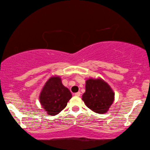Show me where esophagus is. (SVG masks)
I'll return each instance as SVG.
<instances>
[{"instance_id": "esophagus-1", "label": "esophagus", "mask_w": 150, "mask_h": 150, "mask_svg": "<svg viewBox=\"0 0 150 150\" xmlns=\"http://www.w3.org/2000/svg\"><path fill=\"white\" fill-rule=\"evenodd\" d=\"M75 96H77V97H79L80 96H81V92H77V93H76L74 94Z\"/></svg>"}]
</instances>
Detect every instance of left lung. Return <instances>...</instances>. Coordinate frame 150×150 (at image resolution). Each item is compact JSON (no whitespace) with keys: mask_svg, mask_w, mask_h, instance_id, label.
I'll list each match as a JSON object with an SVG mask.
<instances>
[{"mask_svg":"<svg viewBox=\"0 0 150 150\" xmlns=\"http://www.w3.org/2000/svg\"><path fill=\"white\" fill-rule=\"evenodd\" d=\"M115 93L102 79H89L86 81L85 92L82 97L86 106L97 113L104 114L114 101Z\"/></svg>","mask_w":150,"mask_h":150,"instance_id":"8db88e82","label":"left lung"}]
</instances>
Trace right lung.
<instances>
[{"instance_id":"right-lung-1","label":"right lung","mask_w":150,"mask_h":150,"mask_svg":"<svg viewBox=\"0 0 150 150\" xmlns=\"http://www.w3.org/2000/svg\"><path fill=\"white\" fill-rule=\"evenodd\" d=\"M71 93L62 84L59 76L50 77L45 84L40 95L42 108L48 115H56L67 106Z\"/></svg>"}]
</instances>
